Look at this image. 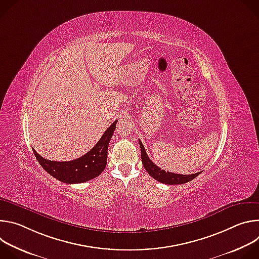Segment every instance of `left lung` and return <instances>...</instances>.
<instances>
[{
  "mask_svg": "<svg viewBox=\"0 0 259 259\" xmlns=\"http://www.w3.org/2000/svg\"><path fill=\"white\" fill-rule=\"evenodd\" d=\"M139 145H140V152H141V161L143 164V167L145 168V170L147 171L153 178H155L156 180H158L161 183H165V184H182L189 182L191 180H193L195 177H197L199 174H201V172L195 173V174H188V175H183V174H177V173H171V172H166L165 170H162L160 167H158L156 164H154V162L147 157L146 152L144 150V146L141 143V141H139Z\"/></svg>",
  "mask_w": 259,
  "mask_h": 259,
  "instance_id": "obj_1",
  "label": "left lung"
}]
</instances>
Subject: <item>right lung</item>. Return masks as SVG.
I'll return each mask as SVG.
<instances>
[{
  "instance_id": "1",
  "label": "right lung",
  "mask_w": 259,
  "mask_h": 259,
  "mask_svg": "<svg viewBox=\"0 0 259 259\" xmlns=\"http://www.w3.org/2000/svg\"><path fill=\"white\" fill-rule=\"evenodd\" d=\"M117 121L103 133L93 149L79 159L67 162L46 160L33 149L32 152L40 165L54 178L64 183H82L97 177L104 170L107 161V149L112 138Z\"/></svg>"
}]
</instances>
